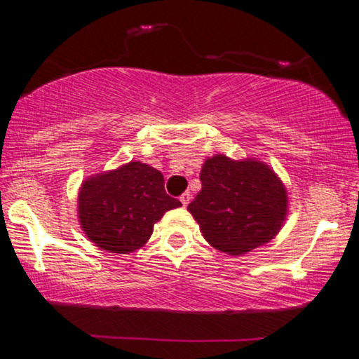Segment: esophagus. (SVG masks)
<instances>
[{
	"instance_id": "obj_1",
	"label": "esophagus",
	"mask_w": 359,
	"mask_h": 359,
	"mask_svg": "<svg viewBox=\"0 0 359 359\" xmlns=\"http://www.w3.org/2000/svg\"><path fill=\"white\" fill-rule=\"evenodd\" d=\"M190 198H192V197H190V194H189V192H184L182 195H180V202H182V205H184V207H187V205H189Z\"/></svg>"
}]
</instances>
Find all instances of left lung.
Returning a JSON list of instances; mask_svg holds the SVG:
<instances>
[{"instance_id": "8db88e82", "label": "left lung", "mask_w": 359, "mask_h": 359, "mask_svg": "<svg viewBox=\"0 0 359 359\" xmlns=\"http://www.w3.org/2000/svg\"><path fill=\"white\" fill-rule=\"evenodd\" d=\"M201 182L187 210L217 250L243 255L275 238L287 219V189L265 162L215 154L202 165Z\"/></svg>"}]
</instances>
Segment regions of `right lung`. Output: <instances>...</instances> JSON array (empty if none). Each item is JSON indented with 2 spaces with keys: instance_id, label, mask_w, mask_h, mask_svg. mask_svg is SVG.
<instances>
[{
  "instance_id": "obj_1",
  "label": "right lung",
  "mask_w": 359,
  "mask_h": 359,
  "mask_svg": "<svg viewBox=\"0 0 359 359\" xmlns=\"http://www.w3.org/2000/svg\"><path fill=\"white\" fill-rule=\"evenodd\" d=\"M180 205L165 194L161 172L133 161L84 180L78 217L86 237L99 248L129 253L144 247L167 210Z\"/></svg>"
}]
</instances>
